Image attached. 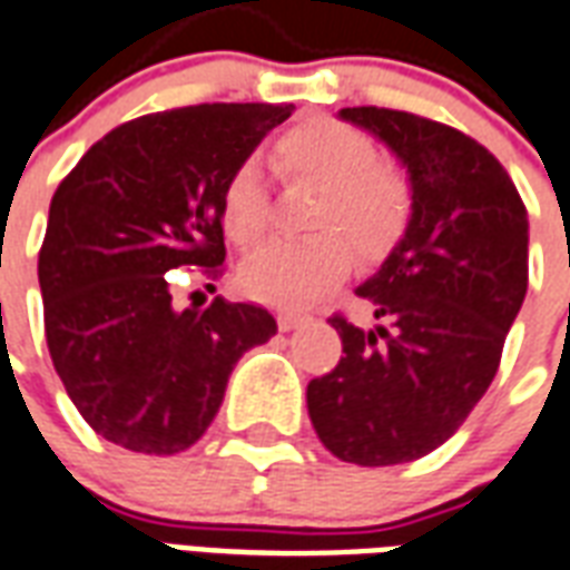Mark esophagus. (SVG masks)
<instances>
[{
  "label": "esophagus",
  "instance_id": "1",
  "mask_svg": "<svg viewBox=\"0 0 570 570\" xmlns=\"http://www.w3.org/2000/svg\"><path fill=\"white\" fill-rule=\"evenodd\" d=\"M276 322H279V331H285V334H288V331H297V327H301V325H306V315L282 313L279 318H276Z\"/></svg>",
  "mask_w": 570,
  "mask_h": 570
}]
</instances>
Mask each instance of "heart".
Returning <instances> with one entry per match:
<instances>
[{
    "label": "heart",
    "mask_w": 570,
    "mask_h": 570,
    "mask_svg": "<svg viewBox=\"0 0 570 570\" xmlns=\"http://www.w3.org/2000/svg\"><path fill=\"white\" fill-rule=\"evenodd\" d=\"M273 160L285 178L313 181V230L301 243H269L239 269V285L257 303L306 306L352 269V246L364 261L389 255L410 222V194L401 178L380 166L367 132L334 118H309L282 132ZM224 234L252 248L269 224V197L255 164L236 166L218 203Z\"/></svg>",
    "instance_id": "heart-1"
}]
</instances>
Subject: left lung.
<instances>
[{"label":"left lung","mask_w":570,"mask_h":570,"mask_svg":"<svg viewBox=\"0 0 570 570\" xmlns=\"http://www.w3.org/2000/svg\"><path fill=\"white\" fill-rule=\"evenodd\" d=\"M397 157L410 222L371 279V331L334 315V371L306 385L318 440L361 468L416 461L459 431L492 385L529 291V212L471 136L410 111L340 109Z\"/></svg>","instance_id":"1"}]
</instances>
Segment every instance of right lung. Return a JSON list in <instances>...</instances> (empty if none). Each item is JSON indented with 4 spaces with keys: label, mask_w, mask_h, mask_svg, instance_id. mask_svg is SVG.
Instances as JSON below:
<instances>
[{
    "label": "right lung",
    "mask_w": 570,
    "mask_h": 570,
    "mask_svg": "<svg viewBox=\"0 0 570 570\" xmlns=\"http://www.w3.org/2000/svg\"><path fill=\"white\" fill-rule=\"evenodd\" d=\"M294 106L206 102L127 120L60 181L39 252L45 336L99 438L145 455L194 446L236 361L276 334L255 303L178 309L169 269L224 264L222 188Z\"/></svg>",
    "instance_id": "add662e5"
}]
</instances>
